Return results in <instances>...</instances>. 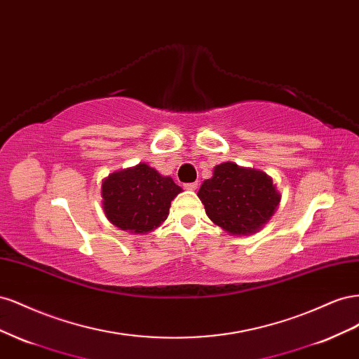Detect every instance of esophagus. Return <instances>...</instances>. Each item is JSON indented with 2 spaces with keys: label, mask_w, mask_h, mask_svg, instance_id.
Instances as JSON below:
<instances>
[{
  "label": "esophagus",
  "mask_w": 359,
  "mask_h": 359,
  "mask_svg": "<svg viewBox=\"0 0 359 359\" xmlns=\"http://www.w3.org/2000/svg\"><path fill=\"white\" fill-rule=\"evenodd\" d=\"M184 189L196 190L198 189V182H186V184H184Z\"/></svg>",
  "instance_id": "obj_1"
}]
</instances>
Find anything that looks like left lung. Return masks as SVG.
<instances>
[{
  "label": "left lung",
  "instance_id": "left-lung-1",
  "mask_svg": "<svg viewBox=\"0 0 359 359\" xmlns=\"http://www.w3.org/2000/svg\"><path fill=\"white\" fill-rule=\"evenodd\" d=\"M198 196L206 215L232 235L256 232L274 214L280 194L266 173L223 163L214 169Z\"/></svg>",
  "mask_w": 359,
  "mask_h": 359
}]
</instances>
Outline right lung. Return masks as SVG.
<instances>
[{
  "mask_svg": "<svg viewBox=\"0 0 359 359\" xmlns=\"http://www.w3.org/2000/svg\"><path fill=\"white\" fill-rule=\"evenodd\" d=\"M181 191L170 177L145 163L115 172L102 184L103 210L121 231L145 233L168 219L172 199Z\"/></svg>",
  "mask_w": 359,
  "mask_h": 359,
  "instance_id": "add662e5",
  "label": "right lung"
}]
</instances>
